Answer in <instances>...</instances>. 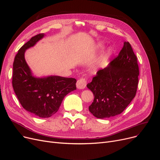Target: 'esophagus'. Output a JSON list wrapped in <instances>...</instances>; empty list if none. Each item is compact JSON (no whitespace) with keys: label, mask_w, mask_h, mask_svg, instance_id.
I'll list each match as a JSON object with an SVG mask.
<instances>
[{"label":"esophagus","mask_w":160,"mask_h":160,"mask_svg":"<svg viewBox=\"0 0 160 160\" xmlns=\"http://www.w3.org/2000/svg\"><path fill=\"white\" fill-rule=\"evenodd\" d=\"M87 81L84 78H81L77 80V87L78 89H83L86 86Z\"/></svg>","instance_id":"34e87169"}]
</instances>
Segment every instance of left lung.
Masks as SVG:
<instances>
[{"instance_id": "obj_1", "label": "left lung", "mask_w": 160, "mask_h": 160, "mask_svg": "<svg viewBox=\"0 0 160 160\" xmlns=\"http://www.w3.org/2000/svg\"><path fill=\"white\" fill-rule=\"evenodd\" d=\"M139 74L137 57L129 42L124 41L118 56L88 83L95 96L89 112L99 119L121 113L136 95Z\"/></svg>"}]
</instances>
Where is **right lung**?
<instances>
[{"label": "right lung", "mask_w": 160, "mask_h": 160, "mask_svg": "<svg viewBox=\"0 0 160 160\" xmlns=\"http://www.w3.org/2000/svg\"><path fill=\"white\" fill-rule=\"evenodd\" d=\"M44 36V33H39L20 48L15 56L12 76V86L22 108L41 118L56 113L64 97L77 89L75 78L57 76L43 78L32 77L24 60V52Z\"/></svg>", "instance_id": "1"}]
</instances>
